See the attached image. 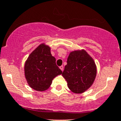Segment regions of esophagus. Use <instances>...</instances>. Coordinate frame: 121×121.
<instances>
[{"label":"esophagus","instance_id":"34e87169","mask_svg":"<svg viewBox=\"0 0 121 121\" xmlns=\"http://www.w3.org/2000/svg\"><path fill=\"white\" fill-rule=\"evenodd\" d=\"M60 68L61 70L63 71V69H64V66H63V65H61V66L60 67Z\"/></svg>","mask_w":121,"mask_h":121}]
</instances>
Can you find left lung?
<instances>
[{
  "label": "left lung",
  "instance_id": "left-lung-1",
  "mask_svg": "<svg viewBox=\"0 0 121 121\" xmlns=\"http://www.w3.org/2000/svg\"><path fill=\"white\" fill-rule=\"evenodd\" d=\"M62 75L69 90L76 94L84 92L92 85L97 74L94 60L85 50L69 53Z\"/></svg>",
  "mask_w": 121,
  "mask_h": 121
}]
</instances>
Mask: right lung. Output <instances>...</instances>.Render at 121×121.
I'll return each instance as SVG.
<instances>
[{
  "instance_id": "1",
  "label": "right lung",
  "mask_w": 121,
  "mask_h": 121,
  "mask_svg": "<svg viewBox=\"0 0 121 121\" xmlns=\"http://www.w3.org/2000/svg\"><path fill=\"white\" fill-rule=\"evenodd\" d=\"M50 48L44 44L38 46L28 57L24 65V74L31 88L39 91L48 89L53 78L62 74L56 65Z\"/></svg>"
}]
</instances>
